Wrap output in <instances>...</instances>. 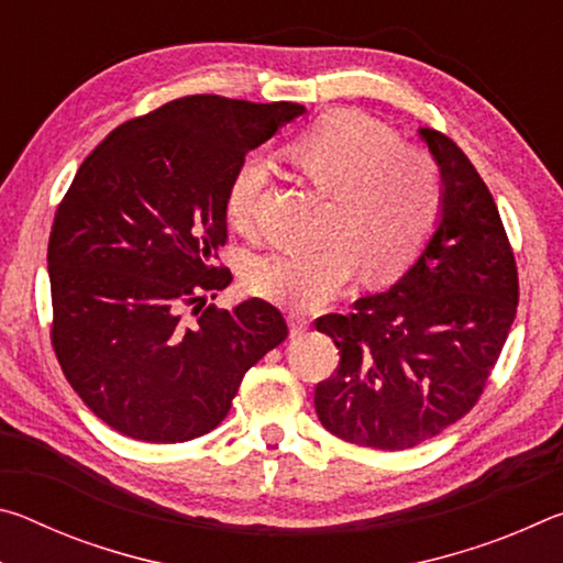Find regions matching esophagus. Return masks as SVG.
<instances>
[{"mask_svg":"<svg viewBox=\"0 0 563 563\" xmlns=\"http://www.w3.org/2000/svg\"><path fill=\"white\" fill-rule=\"evenodd\" d=\"M288 322H290V338H300L310 328V320H305L300 316H290Z\"/></svg>","mask_w":563,"mask_h":563,"instance_id":"esophagus-1","label":"esophagus"}]
</instances>
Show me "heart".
Masks as SVG:
<instances>
[{
  "mask_svg": "<svg viewBox=\"0 0 563 563\" xmlns=\"http://www.w3.org/2000/svg\"><path fill=\"white\" fill-rule=\"evenodd\" d=\"M290 156L305 176L338 198L330 223L335 243L316 251H275L247 268V288L295 310L335 300L357 275L389 278L405 271L432 235L442 211V178L434 161L402 144L387 123L362 111H330L295 139ZM271 168L247 156L228 186V218L247 228L268 186Z\"/></svg>",
  "mask_w": 563,
  "mask_h": 563,
  "instance_id": "obj_1",
  "label": "heart"
}]
</instances>
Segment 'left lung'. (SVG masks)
<instances>
[{"instance_id":"left-lung-1","label":"left lung","mask_w":563,"mask_h":563,"mask_svg":"<svg viewBox=\"0 0 563 563\" xmlns=\"http://www.w3.org/2000/svg\"><path fill=\"white\" fill-rule=\"evenodd\" d=\"M442 176V211L417 261L385 292L316 328L340 350L316 389L318 419L340 440L409 450L479 399L519 302L517 263L497 203L464 151L419 129Z\"/></svg>"}]
</instances>
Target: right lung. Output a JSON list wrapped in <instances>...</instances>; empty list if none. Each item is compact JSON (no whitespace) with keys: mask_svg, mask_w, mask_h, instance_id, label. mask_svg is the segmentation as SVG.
I'll use <instances>...</instances> for the list:
<instances>
[{"mask_svg":"<svg viewBox=\"0 0 563 563\" xmlns=\"http://www.w3.org/2000/svg\"><path fill=\"white\" fill-rule=\"evenodd\" d=\"M302 113L184 97L121 123L76 170L46 253L52 342L74 393L117 432L158 444L208 434L247 369L288 338L261 298L206 302L233 280L216 261L235 168Z\"/></svg>","mask_w":563,"mask_h":563,"instance_id":"add662e5","label":"right lung"}]
</instances>
